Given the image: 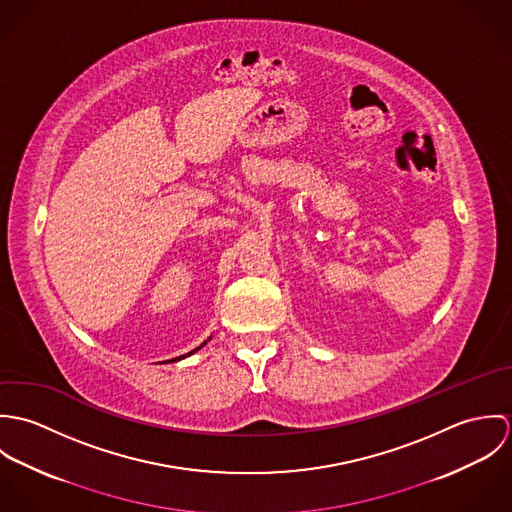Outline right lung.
<instances>
[{"mask_svg": "<svg viewBox=\"0 0 512 512\" xmlns=\"http://www.w3.org/2000/svg\"><path fill=\"white\" fill-rule=\"evenodd\" d=\"M207 341H211V337H209V339H207ZM207 341H205V343H201V347H197V349H195V351H191V353H187V355H183V357H177V359H171V361H181V359H185V357H191V355H193V353H197V351H199V349H203V347H205V345H207Z\"/></svg>", "mask_w": 512, "mask_h": 512, "instance_id": "obj_1", "label": "right lung"}]
</instances>
